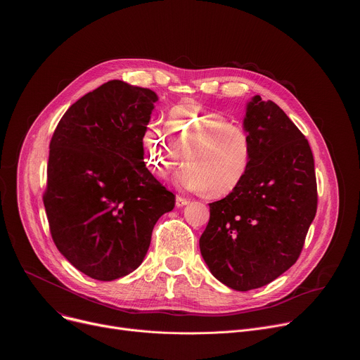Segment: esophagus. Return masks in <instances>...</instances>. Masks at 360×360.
Here are the masks:
<instances>
[{
	"mask_svg": "<svg viewBox=\"0 0 360 360\" xmlns=\"http://www.w3.org/2000/svg\"><path fill=\"white\" fill-rule=\"evenodd\" d=\"M176 207L178 208H182V207H185V205H188L189 203V199H186V198H184V196H176Z\"/></svg>",
	"mask_w": 360,
	"mask_h": 360,
	"instance_id": "1",
	"label": "esophagus"
}]
</instances>
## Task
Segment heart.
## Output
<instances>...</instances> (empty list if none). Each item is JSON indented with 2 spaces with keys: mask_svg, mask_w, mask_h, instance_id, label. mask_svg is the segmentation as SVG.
Instances as JSON below:
<instances>
[{
  "mask_svg": "<svg viewBox=\"0 0 360 360\" xmlns=\"http://www.w3.org/2000/svg\"><path fill=\"white\" fill-rule=\"evenodd\" d=\"M167 129L150 124L142 135L145 164L152 174L167 178L186 160L179 185L208 191L215 198L232 193L246 179L253 141L242 124L202 104L185 102L169 111Z\"/></svg>",
  "mask_w": 360,
  "mask_h": 360,
  "instance_id": "obj_1",
  "label": "heart"
}]
</instances>
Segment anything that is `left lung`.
I'll return each mask as SVG.
<instances>
[{
	"label": "left lung",
	"mask_w": 360,
	"mask_h": 360,
	"mask_svg": "<svg viewBox=\"0 0 360 360\" xmlns=\"http://www.w3.org/2000/svg\"><path fill=\"white\" fill-rule=\"evenodd\" d=\"M243 127L253 160L242 185L210 203V222L199 239L212 275L235 290L265 286L299 258L318 208L309 142L272 101L255 95Z\"/></svg>",
	"instance_id": "1"
}]
</instances>
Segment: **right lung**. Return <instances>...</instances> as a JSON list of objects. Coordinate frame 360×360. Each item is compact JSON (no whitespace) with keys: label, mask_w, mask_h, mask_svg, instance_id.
Returning a JSON list of instances; mask_svg holds the SVG:
<instances>
[{"label":"right lung","mask_w":360,"mask_h":360,"mask_svg":"<svg viewBox=\"0 0 360 360\" xmlns=\"http://www.w3.org/2000/svg\"><path fill=\"white\" fill-rule=\"evenodd\" d=\"M157 94L108 81L72 104L49 142L44 207L64 258L86 276L135 271L175 195L145 167L142 135Z\"/></svg>","instance_id":"1"}]
</instances>
